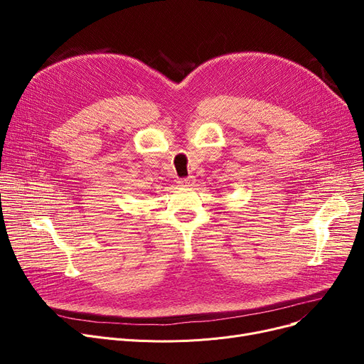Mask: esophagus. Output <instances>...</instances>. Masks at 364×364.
<instances>
[{
  "mask_svg": "<svg viewBox=\"0 0 364 364\" xmlns=\"http://www.w3.org/2000/svg\"><path fill=\"white\" fill-rule=\"evenodd\" d=\"M180 186L183 187H192L195 184V177H187V178H183L178 181Z\"/></svg>",
  "mask_w": 364,
  "mask_h": 364,
  "instance_id": "1",
  "label": "esophagus"
}]
</instances>
